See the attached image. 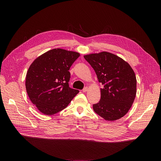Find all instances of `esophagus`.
<instances>
[{
  "label": "esophagus",
  "mask_w": 161,
  "mask_h": 161,
  "mask_svg": "<svg viewBox=\"0 0 161 161\" xmlns=\"http://www.w3.org/2000/svg\"><path fill=\"white\" fill-rule=\"evenodd\" d=\"M87 90H88V87H84V88L83 89L82 91H83V92H86L87 91Z\"/></svg>",
  "instance_id": "esophagus-1"
}]
</instances>
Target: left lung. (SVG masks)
<instances>
[{
    "instance_id": "obj_1",
    "label": "left lung",
    "mask_w": 161,
    "mask_h": 161,
    "mask_svg": "<svg viewBox=\"0 0 161 161\" xmlns=\"http://www.w3.org/2000/svg\"><path fill=\"white\" fill-rule=\"evenodd\" d=\"M102 83L101 98L93 104L96 114L106 121L123 117L130 109L136 94V78L130 64L113 53L103 52L84 55Z\"/></svg>"
}]
</instances>
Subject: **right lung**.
<instances>
[{
  "instance_id": "right-lung-1",
  "label": "right lung",
  "mask_w": 161,
  "mask_h": 161,
  "mask_svg": "<svg viewBox=\"0 0 161 161\" xmlns=\"http://www.w3.org/2000/svg\"><path fill=\"white\" fill-rule=\"evenodd\" d=\"M78 52L57 48L37 57L29 66L25 80L32 103L45 115L67 107L79 91L69 87V69L80 57Z\"/></svg>"
}]
</instances>
